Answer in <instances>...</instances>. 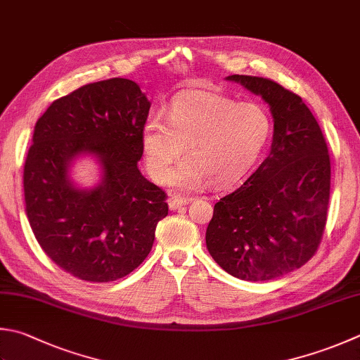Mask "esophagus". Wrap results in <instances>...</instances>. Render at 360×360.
<instances>
[{"instance_id":"esophagus-1","label":"esophagus","mask_w":360,"mask_h":360,"mask_svg":"<svg viewBox=\"0 0 360 360\" xmlns=\"http://www.w3.org/2000/svg\"><path fill=\"white\" fill-rule=\"evenodd\" d=\"M189 200L191 199H181V198H172L171 200H169V208L171 210H179L181 207H185L189 203Z\"/></svg>"}]
</instances>
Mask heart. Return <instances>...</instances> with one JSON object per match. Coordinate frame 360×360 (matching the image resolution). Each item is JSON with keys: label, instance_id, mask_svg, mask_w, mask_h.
Instances as JSON below:
<instances>
[{"label": "heart", "instance_id": "b5f03b06", "mask_svg": "<svg viewBox=\"0 0 360 360\" xmlns=\"http://www.w3.org/2000/svg\"><path fill=\"white\" fill-rule=\"evenodd\" d=\"M271 134L273 122L262 105L189 91L171 100L166 120H146L141 147L147 171L157 181L183 151L187 158L167 173L165 183L189 193L207 180L213 186H229L243 179L260 160Z\"/></svg>", "mask_w": 360, "mask_h": 360}]
</instances>
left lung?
Returning <instances> with one entry per match:
<instances>
[{
    "mask_svg": "<svg viewBox=\"0 0 360 360\" xmlns=\"http://www.w3.org/2000/svg\"><path fill=\"white\" fill-rule=\"evenodd\" d=\"M226 79L268 103L274 131L266 160L214 205L207 249L236 279L273 281L307 263L321 241L330 189L328 146L300 96L266 78Z\"/></svg>",
    "mask_w": 360,
    "mask_h": 360,
    "instance_id": "obj_1",
    "label": "left lung"
}]
</instances>
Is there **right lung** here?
I'll list each match as a JSON object with an SVG mask.
<instances>
[{"label":"right lung","instance_id":"right-lung-1","mask_svg":"<svg viewBox=\"0 0 360 360\" xmlns=\"http://www.w3.org/2000/svg\"><path fill=\"white\" fill-rule=\"evenodd\" d=\"M148 110L138 83L111 78L53 101L34 127L23 172L25 212L44 252L81 281L130 274L167 216L166 193L138 167ZM86 156L101 172L89 188L71 177L74 162Z\"/></svg>","mask_w":360,"mask_h":360}]
</instances>
